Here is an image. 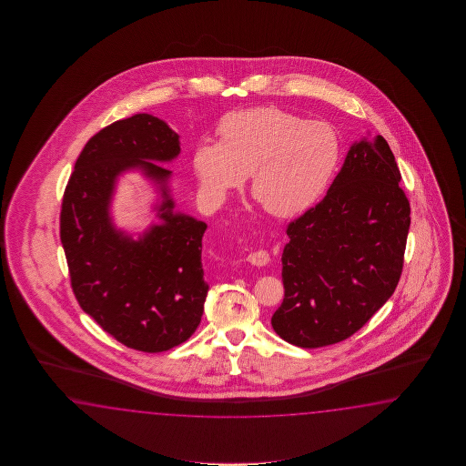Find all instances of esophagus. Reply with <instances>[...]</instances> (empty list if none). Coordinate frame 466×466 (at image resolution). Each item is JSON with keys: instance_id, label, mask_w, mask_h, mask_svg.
I'll use <instances>...</instances> for the list:
<instances>
[{"instance_id": "esophagus-1", "label": "esophagus", "mask_w": 466, "mask_h": 466, "mask_svg": "<svg viewBox=\"0 0 466 466\" xmlns=\"http://www.w3.org/2000/svg\"><path fill=\"white\" fill-rule=\"evenodd\" d=\"M248 261L251 265H255V267H267L268 263H269V255H268V251H265V249L251 251L248 255Z\"/></svg>"}]
</instances>
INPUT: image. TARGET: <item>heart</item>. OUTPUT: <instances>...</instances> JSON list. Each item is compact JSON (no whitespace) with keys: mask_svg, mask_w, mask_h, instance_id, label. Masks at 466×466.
<instances>
[{"mask_svg":"<svg viewBox=\"0 0 466 466\" xmlns=\"http://www.w3.org/2000/svg\"><path fill=\"white\" fill-rule=\"evenodd\" d=\"M218 141L201 139L191 155L203 189L223 199L251 173V191L269 215L288 218L309 208L327 188L339 159L337 133L275 106L233 111Z\"/></svg>","mask_w":466,"mask_h":466,"instance_id":"obj_1","label":"heart"}]
</instances>
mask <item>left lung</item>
Instances as JSON below:
<instances>
[{
  "label": "left lung",
  "instance_id": "obj_1",
  "mask_svg": "<svg viewBox=\"0 0 466 466\" xmlns=\"http://www.w3.org/2000/svg\"><path fill=\"white\" fill-rule=\"evenodd\" d=\"M383 137L355 143L325 198L288 225L285 298L271 317L301 348L339 343L393 295L403 271L410 201Z\"/></svg>",
  "mask_w": 466,
  "mask_h": 466
}]
</instances>
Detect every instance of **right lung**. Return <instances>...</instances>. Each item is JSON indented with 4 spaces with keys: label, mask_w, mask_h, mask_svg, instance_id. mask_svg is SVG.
<instances>
[{
    "label": "right lung",
    "mask_w": 466,
    "mask_h": 466,
    "mask_svg": "<svg viewBox=\"0 0 466 466\" xmlns=\"http://www.w3.org/2000/svg\"><path fill=\"white\" fill-rule=\"evenodd\" d=\"M179 137L147 113L119 119L89 138L61 203L60 238L79 307L125 347L159 353L198 328L208 285L203 278V221L173 211L171 161ZM141 167L162 188L161 226L138 242L115 230L108 198L118 173Z\"/></svg>",
    "instance_id": "add662e5"
}]
</instances>
